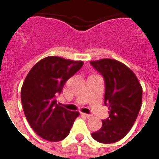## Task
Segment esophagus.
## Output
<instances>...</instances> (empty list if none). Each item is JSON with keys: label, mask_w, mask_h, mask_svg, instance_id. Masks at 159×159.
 <instances>
[{"label": "esophagus", "mask_w": 159, "mask_h": 159, "mask_svg": "<svg viewBox=\"0 0 159 159\" xmlns=\"http://www.w3.org/2000/svg\"><path fill=\"white\" fill-rule=\"evenodd\" d=\"M81 115H82V116H83V117H87V118H89V117H92V116H91V115H89V114L83 113V112H82V113H81Z\"/></svg>", "instance_id": "1"}]
</instances>
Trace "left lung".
Wrapping results in <instances>:
<instances>
[{
	"mask_svg": "<svg viewBox=\"0 0 159 159\" xmlns=\"http://www.w3.org/2000/svg\"><path fill=\"white\" fill-rule=\"evenodd\" d=\"M90 64L103 76L105 104L110 110L109 117L102 120V127L92 137L100 143H114L123 139L135 122L142 103V88L135 74L117 60L102 59Z\"/></svg>",
	"mask_w": 159,
	"mask_h": 159,
	"instance_id": "obj_1",
	"label": "left lung"
}]
</instances>
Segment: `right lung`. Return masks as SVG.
<instances>
[{
  "mask_svg": "<svg viewBox=\"0 0 159 159\" xmlns=\"http://www.w3.org/2000/svg\"><path fill=\"white\" fill-rule=\"evenodd\" d=\"M83 65V61L49 56L36 63L26 76L21 89L23 110L30 125L42 139L64 140L79 116L78 111L60 107L55 97Z\"/></svg>",
  "mask_w": 159,
  "mask_h": 159,
  "instance_id": "1",
  "label": "right lung"
}]
</instances>
